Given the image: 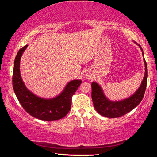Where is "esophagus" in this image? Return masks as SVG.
Masks as SVG:
<instances>
[{
	"label": "esophagus",
	"instance_id": "34e87169",
	"mask_svg": "<svg viewBox=\"0 0 157 157\" xmlns=\"http://www.w3.org/2000/svg\"><path fill=\"white\" fill-rule=\"evenodd\" d=\"M87 78H90V76H89V75H87Z\"/></svg>",
	"mask_w": 157,
	"mask_h": 157
}]
</instances>
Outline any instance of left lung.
Wrapping results in <instances>:
<instances>
[{
    "label": "left lung",
    "instance_id": "left-lung-1",
    "mask_svg": "<svg viewBox=\"0 0 157 157\" xmlns=\"http://www.w3.org/2000/svg\"><path fill=\"white\" fill-rule=\"evenodd\" d=\"M139 46L142 50L143 55L142 48L140 46V45ZM143 60H144L145 68V75L142 83L135 94L125 100L118 101V102H112L109 100L103 94L102 89L99 85L95 82H92V100L95 110L98 111V113L107 118H118L129 113L130 111L139 105L144 96L146 86H147V67L145 59Z\"/></svg>",
    "mask_w": 157,
    "mask_h": 157
}]
</instances>
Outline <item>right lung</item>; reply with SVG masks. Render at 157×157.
Listing matches in <instances>:
<instances>
[{"mask_svg":"<svg viewBox=\"0 0 157 157\" xmlns=\"http://www.w3.org/2000/svg\"><path fill=\"white\" fill-rule=\"evenodd\" d=\"M28 45L18 50L16 56L12 75L13 89L18 100L27 112L42 121L59 120L66 116L71 109L72 97L82 81L75 79L68 83L60 95L52 99L36 96L26 88L20 74V60Z\"/></svg>","mask_w":157,"mask_h":157,"instance_id":"obj_1","label":"right lung"}]
</instances>
